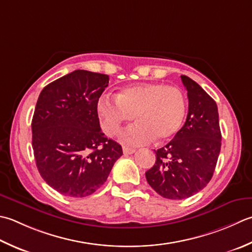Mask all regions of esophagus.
<instances>
[{"label": "esophagus", "mask_w": 252, "mask_h": 252, "mask_svg": "<svg viewBox=\"0 0 252 252\" xmlns=\"http://www.w3.org/2000/svg\"><path fill=\"white\" fill-rule=\"evenodd\" d=\"M122 151H123V154L126 155H130V154H133V153H135V149H132V147H129V146H123Z\"/></svg>", "instance_id": "obj_1"}]
</instances>
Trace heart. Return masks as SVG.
Wrapping results in <instances>:
<instances>
[{
    "mask_svg": "<svg viewBox=\"0 0 252 252\" xmlns=\"http://www.w3.org/2000/svg\"><path fill=\"white\" fill-rule=\"evenodd\" d=\"M107 135L115 136L125 123L137 122L122 133L127 144H145L157 137L169 140L184 123L187 100L178 87L162 83H140L123 88L116 98L101 96L97 105Z\"/></svg>",
    "mask_w": 252,
    "mask_h": 252,
    "instance_id": "b5f03b06",
    "label": "heart"
}]
</instances>
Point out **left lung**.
Wrapping results in <instances>:
<instances>
[{"label":"left lung","mask_w":252,"mask_h":252,"mask_svg":"<svg viewBox=\"0 0 252 252\" xmlns=\"http://www.w3.org/2000/svg\"><path fill=\"white\" fill-rule=\"evenodd\" d=\"M189 110L174 139L155 151L156 161L145 172L149 185L162 198H190L212 179L221 145L218 105L198 83L181 75Z\"/></svg>","instance_id":"obj_1"}]
</instances>
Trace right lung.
<instances>
[{
  "label": "right lung",
  "mask_w": 252,
  "mask_h": 252,
  "mask_svg": "<svg viewBox=\"0 0 252 252\" xmlns=\"http://www.w3.org/2000/svg\"><path fill=\"white\" fill-rule=\"evenodd\" d=\"M106 74L76 70L41 91L32 121L37 168L59 193L83 198L105 184L122 147L101 132L97 103Z\"/></svg>",
  "instance_id": "1"
}]
</instances>
